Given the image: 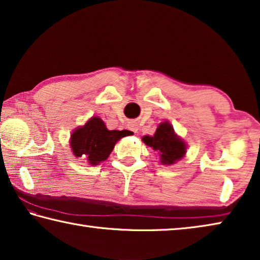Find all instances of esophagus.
<instances>
[{
    "mask_svg": "<svg viewBox=\"0 0 260 260\" xmlns=\"http://www.w3.org/2000/svg\"><path fill=\"white\" fill-rule=\"evenodd\" d=\"M128 128H129L131 131H133L134 133H138V131H139L138 124H136V122H134V121H131V122H129V124H128Z\"/></svg>",
    "mask_w": 260,
    "mask_h": 260,
    "instance_id": "obj_1",
    "label": "esophagus"
}]
</instances>
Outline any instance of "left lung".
<instances>
[{"label":"left lung","mask_w":260,"mask_h":260,"mask_svg":"<svg viewBox=\"0 0 260 260\" xmlns=\"http://www.w3.org/2000/svg\"><path fill=\"white\" fill-rule=\"evenodd\" d=\"M142 141L158 153L162 165H172L186 155V143L174 133L173 126L169 121L160 122L155 134L143 136Z\"/></svg>","instance_id":"obj_1"}]
</instances>
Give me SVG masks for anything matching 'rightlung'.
<instances>
[{
    "label": "right lung",
    "instance_id": "right-lung-1",
    "mask_svg": "<svg viewBox=\"0 0 260 260\" xmlns=\"http://www.w3.org/2000/svg\"><path fill=\"white\" fill-rule=\"evenodd\" d=\"M127 135L128 131H109L101 118L91 117L73 132L70 147L76 157H81L88 164L98 165L109 157L117 141Z\"/></svg>",
    "mask_w": 260,
    "mask_h": 260
}]
</instances>
